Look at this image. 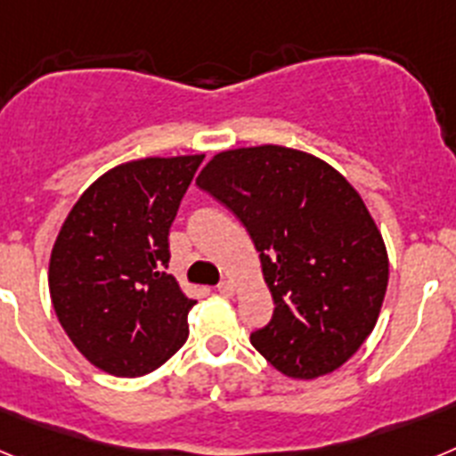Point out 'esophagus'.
<instances>
[{
  "instance_id": "esophagus-1",
  "label": "esophagus",
  "mask_w": 456,
  "mask_h": 456,
  "mask_svg": "<svg viewBox=\"0 0 456 456\" xmlns=\"http://www.w3.org/2000/svg\"><path fill=\"white\" fill-rule=\"evenodd\" d=\"M216 292L224 294V297H232V294H235V283H232V281H221V283L216 285Z\"/></svg>"
}]
</instances>
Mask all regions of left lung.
Instances as JSON below:
<instances>
[{"instance_id":"left-lung-1","label":"left lung","mask_w":456,"mask_h":456,"mask_svg":"<svg viewBox=\"0 0 456 456\" xmlns=\"http://www.w3.org/2000/svg\"><path fill=\"white\" fill-rule=\"evenodd\" d=\"M231 209L260 253L273 297L251 345L294 379L333 372L377 324L388 253L363 199L340 173L283 146L215 155L196 178Z\"/></svg>"}]
</instances>
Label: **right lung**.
I'll list each match as a JSON object with an SVG mask.
<instances>
[{
  "label": "right lung",
  "instance_id": "right-lung-1",
  "mask_svg": "<svg viewBox=\"0 0 456 456\" xmlns=\"http://www.w3.org/2000/svg\"><path fill=\"white\" fill-rule=\"evenodd\" d=\"M203 155L148 157L98 178L70 209L50 257V297L72 345L114 377L167 363L196 301L167 273L168 228Z\"/></svg>",
  "mask_w": 456,
  "mask_h": 456
}]
</instances>
